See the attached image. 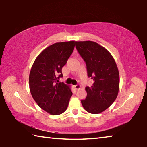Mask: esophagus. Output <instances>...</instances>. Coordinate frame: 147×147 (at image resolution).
<instances>
[{"label":"esophagus","instance_id":"1","mask_svg":"<svg viewBox=\"0 0 147 147\" xmlns=\"http://www.w3.org/2000/svg\"><path fill=\"white\" fill-rule=\"evenodd\" d=\"M74 89H80L81 86L79 85V84H78V85L74 86Z\"/></svg>","mask_w":147,"mask_h":147}]
</instances>
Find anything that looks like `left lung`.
Returning a JSON list of instances; mask_svg holds the SVG:
<instances>
[{"label": "left lung", "mask_w": 147, "mask_h": 147, "mask_svg": "<svg viewBox=\"0 0 147 147\" xmlns=\"http://www.w3.org/2000/svg\"><path fill=\"white\" fill-rule=\"evenodd\" d=\"M77 51L85 61L89 77L93 80L85 88L87 97L81 100L88 112L98 114L115 100L119 89V73L115 61L104 47L91 41H75Z\"/></svg>", "instance_id": "left-lung-1"}]
</instances>
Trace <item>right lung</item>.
Here are the masks:
<instances>
[{
	"label": "right lung",
	"mask_w": 147,
	"mask_h": 147,
	"mask_svg": "<svg viewBox=\"0 0 147 147\" xmlns=\"http://www.w3.org/2000/svg\"><path fill=\"white\" fill-rule=\"evenodd\" d=\"M74 45V41L51 45L39 54L32 65L30 91L38 105L51 115L63 113L73 94L70 86L59 82L58 79L63 76L61 69L73 53Z\"/></svg>",
	"instance_id": "right-lung-1"
}]
</instances>
